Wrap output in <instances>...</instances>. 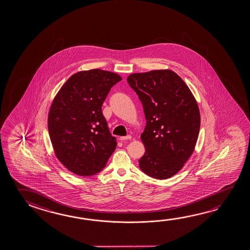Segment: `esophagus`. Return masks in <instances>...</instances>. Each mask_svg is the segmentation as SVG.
Listing matches in <instances>:
<instances>
[{
	"instance_id": "esophagus-1",
	"label": "esophagus",
	"mask_w": 250,
	"mask_h": 250,
	"mask_svg": "<svg viewBox=\"0 0 250 250\" xmlns=\"http://www.w3.org/2000/svg\"><path fill=\"white\" fill-rule=\"evenodd\" d=\"M120 140L121 141H125V140H129V139H131V135H128V136H125V137H120Z\"/></svg>"
}]
</instances>
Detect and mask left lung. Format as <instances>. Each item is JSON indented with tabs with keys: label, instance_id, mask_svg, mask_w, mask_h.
Masks as SVG:
<instances>
[{
	"label": "left lung",
	"instance_id": "left-lung-1",
	"mask_svg": "<svg viewBox=\"0 0 250 250\" xmlns=\"http://www.w3.org/2000/svg\"><path fill=\"white\" fill-rule=\"evenodd\" d=\"M127 82L139 96L146 119L139 168L158 180L172 177L194 151L201 126L196 100L172 70L131 74Z\"/></svg>",
	"mask_w": 250,
	"mask_h": 250
}]
</instances>
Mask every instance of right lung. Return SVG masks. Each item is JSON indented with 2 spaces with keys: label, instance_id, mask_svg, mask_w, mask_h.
Instances as JSON below:
<instances>
[{
  "label": "right lung",
  "instance_id": "obj_1",
  "mask_svg": "<svg viewBox=\"0 0 250 250\" xmlns=\"http://www.w3.org/2000/svg\"><path fill=\"white\" fill-rule=\"evenodd\" d=\"M121 80L106 70L79 71L54 99L48 117L49 138L57 158L77 175L102 171L116 149L102 105L111 87Z\"/></svg>",
  "mask_w": 250,
  "mask_h": 250
}]
</instances>
